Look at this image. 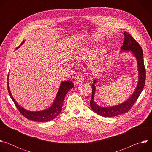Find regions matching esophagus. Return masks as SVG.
<instances>
[{
	"label": "esophagus",
	"instance_id": "34e87169",
	"mask_svg": "<svg viewBox=\"0 0 152 152\" xmlns=\"http://www.w3.org/2000/svg\"><path fill=\"white\" fill-rule=\"evenodd\" d=\"M77 80L78 82H83L84 80V77L82 75H79L77 77Z\"/></svg>",
	"mask_w": 152,
	"mask_h": 152
}]
</instances>
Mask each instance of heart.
<instances>
[{
  "mask_svg": "<svg viewBox=\"0 0 152 152\" xmlns=\"http://www.w3.org/2000/svg\"><path fill=\"white\" fill-rule=\"evenodd\" d=\"M104 51L102 49L97 48L96 49H85L80 50L77 55V59L80 61H83L85 62H88L91 61L96 59L97 56L102 53ZM103 62L102 61H99L97 63L93 64L92 66L91 70L94 73H99L103 67Z\"/></svg>",
  "mask_w": 152,
  "mask_h": 152,
  "instance_id": "obj_1",
  "label": "heart"
}]
</instances>
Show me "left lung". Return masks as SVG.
I'll list each match as a JSON object with an SVG mask.
<instances>
[{
    "label": "left lung",
    "mask_w": 152,
    "mask_h": 152,
    "mask_svg": "<svg viewBox=\"0 0 152 152\" xmlns=\"http://www.w3.org/2000/svg\"><path fill=\"white\" fill-rule=\"evenodd\" d=\"M124 39L123 46L121 48V51H132L135 55L138 67V83L134 93L127 100L123 103L113 106L102 107L97 104L94 101V96L96 91L95 84L96 80H94L92 86V97L90 100V106L92 110L98 115L105 117H113L128 112L137 100L142 92L145 82V68L143 60L142 50L138 42L127 32H124Z\"/></svg>",
    "instance_id": "left-lung-1"
}]
</instances>
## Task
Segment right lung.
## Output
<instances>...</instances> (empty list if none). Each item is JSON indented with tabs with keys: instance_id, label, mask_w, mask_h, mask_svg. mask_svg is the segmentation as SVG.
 <instances>
[{
	"instance_id": "add662e5",
	"label": "right lung",
	"mask_w": 152,
	"mask_h": 152,
	"mask_svg": "<svg viewBox=\"0 0 152 152\" xmlns=\"http://www.w3.org/2000/svg\"><path fill=\"white\" fill-rule=\"evenodd\" d=\"M24 42L25 41H23L22 42H21V45L17 48H19V47L22 45ZM8 76H9V74ZM73 86H74V84L73 82L70 80L62 82L60 85V87L59 88L58 92L57 93V95L56 96V98L55 99V101L53 102V103L52 104V105L47 110H43L41 111H37V112L29 111L24 109V108H23L21 106H20L15 101L10 90V86H9L8 82V91L16 107L20 111V113L25 117H26L29 120L35 121L45 122V121H49L54 119L56 117H57L59 114V113L61 112V110H62V103L64 102V99L65 97H66V95L67 94V93L73 87Z\"/></svg>"
}]
</instances>
